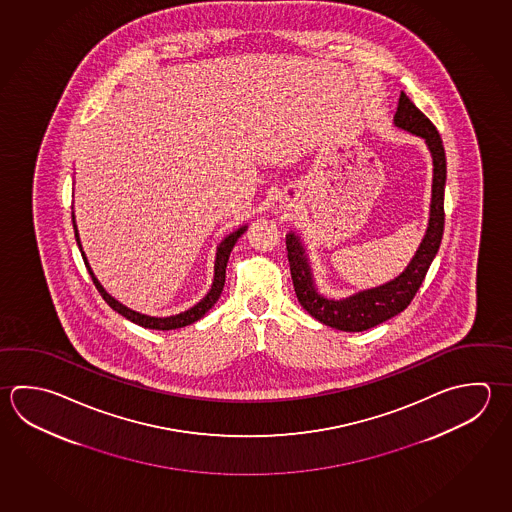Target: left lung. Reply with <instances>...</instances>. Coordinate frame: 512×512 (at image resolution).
Masks as SVG:
<instances>
[{
  "instance_id": "left-lung-1",
  "label": "left lung",
  "mask_w": 512,
  "mask_h": 512,
  "mask_svg": "<svg viewBox=\"0 0 512 512\" xmlns=\"http://www.w3.org/2000/svg\"><path fill=\"white\" fill-rule=\"evenodd\" d=\"M393 124L395 128L424 140L433 162L428 227L413 258L399 276L372 289L357 290L344 298H330L317 289L312 261L308 258L307 247L301 236L296 231H289L285 240L289 251L290 274L301 307L310 316L316 317L319 323L332 326L335 330L363 332L400 314L411 303V299L415 298L442 242L447 173L446 151L442 146V139L437 128L409 101L404 92H400Z\"/></svg>"
}]
</instances>
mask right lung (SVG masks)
Here are the masks:
<instances>
[{"instance_id":"add662e5","label":"right lung","mask_w":512,"mask_h":512,"mask_svg":"<svg viewBox=\"0 0 512 512\" xmlns=\"http://www.w3.org/2000/svg\"><path fill=\"white\" fill-rule=\"evenodd\" d=\"M72 222H74L75 240H77L79 251H81V256H83L84 265H86V269L90 272L93 283H95L97 290L101 292V296H103L104 301H106V303H108L115 312H119L121 316L126 317V319H130L131 323L144 326V328H151V330H177V328H184V326L193 325L195 321L202 319V317H204L205 314H207V312L216 305V301H218L220 294H222L223 285H225V269H227L229 256H231V252H233L236 242L240 240V236H242V234L247 231V227H249V223L240 225L238 229H234L233 233L227 234V236L223 238L222 242L218 243V247H216V256H214L213 283H211V289H209V292L205 294L204 298L200 299V301H198L196 305H193V307L187 308L184 312H180V314L168 317H157L148 316V314H142V312H137V310H133V308L126 307V305H122L119 299L113 298L112 294H108V292H106V289L101 285V281H99L97 276H95V272H93L92 265H90V261L86 258V254H84L83 245H81V238H79V231H77V223H75L74 211H72Z\"/></svg>"}]
</instances>
